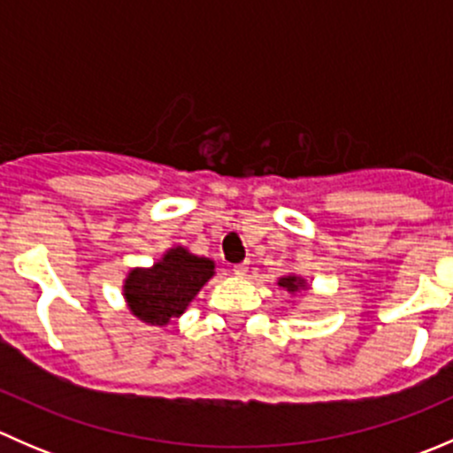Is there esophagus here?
Masks as SVG:
<instances>
[{
  "label": "esophagus",
  "mask_w": 453,
  "mask_h": 453,
  "mask_svg": "<svg viewBox=\"0 0 453 453\" xmlns=\"http://www.w3.org/2000/svg\"><path fill=\"white\" fill-rule=\"evenodd\" d=\"M248 269H250V263H239V265H234V269H232V272H234L236 276H245V273H248Z\"/></svg>",
  "instance_id": "34e87169"
}]
</instances>
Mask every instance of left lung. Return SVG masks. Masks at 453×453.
<instances>
[{"instance_id":"1","label":"left lung","mask_w":453,"mask_h":453,"mask_svg":"<svg viewBox=\"0 0 453 453\" xmlns=\"http://www.w3.org/2000/svg\"><path fill=\"white\" fill-rule=\"evenodd\" d=\"M278 287L285 289L289 296H298L309 289V282L307 278H303L300 273H285V276L278 278Z\"/></svg>"}]
</instances>
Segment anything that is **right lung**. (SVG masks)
Here are the masks:
<instances>
[{"instance_id": "right-lung-1", "label": "right lung", "mask_w": 453, "mask_h": 453, "mask_svg": "<svg viewBox=\"0 0 453 453\" xmlns=\"http://www.w3.org/2000/svg\"><path fill=\"white\" fill-rule=\"evenodd\" d=\"M214 260L173 245L150 267H131L122 280L127 309L149 326H166L180 318L214 276Z\"/></svg>"}]
</instances>
